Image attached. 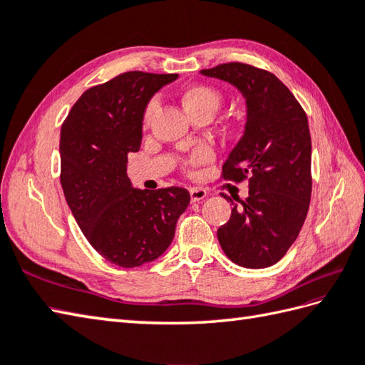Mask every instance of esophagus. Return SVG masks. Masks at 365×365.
Returning <instances> with one entry per match:
<instances>
[{
    "label": "esophagus",
    "mask_w": 365,
    "mask_h": 365,
    "mask_svg": "<svg viewBox=\"0 0 365 365\" xmlns=\"http://www.w3.org/2000/svg\"><path fill=\"white\" fill-rule=\"evenodd\" d=\"M190 196H191L192 202H199V200H202L207 196V191L202 188H191Z\"/></svg>",
    "instance_id": "34e87169"
}]
</instances>
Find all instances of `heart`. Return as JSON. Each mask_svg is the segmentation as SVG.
<instances>
[{
  "label": "heart",
  "mask_w": 365,
  "mask_h": 365,
  "mask_svg": "<svg viewBox=\"0 0 365 365\" xmlns=\"http://www.w3.org/2000/svg\"><path fill=\"white\" fill-rule=\"evenodd\" d=\"M180 100L188 115L195 114L197 111H207L213 115L221 105L220 92L210 86H205V84H192V86L187 88L180 94ZM153 111H155V103L152 102L149 106H147V110L144 113L145 125L149 123ZM208 158H210V153L202 149L192 155L190 163L191 165H202V163H205Z\"/></svg>",
  "instance_id": "heart-1"
}]
</instances>
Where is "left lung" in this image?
Listing matches in <instances>:
<instances>
[{
	"label": "left lung",
	"instance_id": "1",
	"mask_svg": "<svg viewBox=\"0 0 365 365\" xmlns=\"http://www.w3.org/2000/svg\"><path fill=\"white\" fill-rule=\"evenodd\" d=\"M200 75L232 84L246 103L243 136L222 166L229 180L247 178L250 195L234 197L230 220L218 229L224 254L243 268L281 260L304 224L312 192V143L307 115L273 73L230 63Z\"/></svg>",
	"mask_w": 365,
	"mask_h": 365
}]
</instances>
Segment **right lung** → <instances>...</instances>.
<instances>
[{
    "instance_id": "1",
    "label": "right lung",
    "mask_w": 365,
    "mask_h": 365,
    "mask_svg": "<svg viewBox=\"0 0 365 365\" xmlns=\"http://www.w3.org/2000/svg\"><path fill=\"white\" fill-rule=\"evenodd\" d=\"M177 73L127 72L88 89L61 127V185L94 250L122 268L153 262L173 243L190 192L133 188L128 153L143 141L147 105Z\"/></svg>"
}]
</instances>
